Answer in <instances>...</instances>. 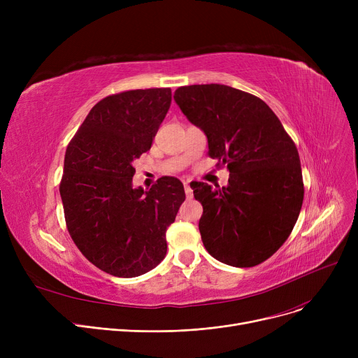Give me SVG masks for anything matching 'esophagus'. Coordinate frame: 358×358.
I'll return each mask as SVG.
<instances>
[{"instance_id":"1","label":"esophagus","mask_w":358,"mask_h":358,"mask_svg":"<svg viewBox=\"0 0 358 358\" xmlns=\"http://www.w3.org/2000/svg\"><path fill=\"white\" fill-rule=\"evenodd\" d=\"M184 190H185V196H187V199H192V197H193V190H192L190 181H185V182H184Z\"/></svg>"}]
</instances>
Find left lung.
Returning a JSON list of instances; mask_svg holds the SVG:
<instances>
[{"instance_id":"obj_1","label":"left lung","mask_w":358,"mask_h":358,"mask_svg":"<svg viewBox=\"0 0 358 358\" xmlns=\"http://www.w3.org/2000/svg\"><path fill=\"white\" fill-rule=\"evenodd\" d=\"M174 100L208 136L209 157L227 164V187L196 182L208 252L232 267L270 258L293 231L303 203L297 148L274 111L250 92L222 84L180 87Z\"/></svg>"}]
</instances>
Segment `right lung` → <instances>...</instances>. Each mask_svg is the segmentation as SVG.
Segmentation results:
<instances>
[{
	"mask_svg": "<svg viewBox=\"0 0 358 358\" xmlns=\"http://www.w3.org/2000/svg\"><path fill=\"white\" fill-rule=\"evenodd\" d=\"M171 106V90L113 94L91 108L69 142L59 192L68 232L94 266L138 277L166 254V228L185 200L182 182L162 177L134 189V161L150 149Z\"/></svg>",
	"mask_w": 358,
	"mask_h": 358,
	"instance_id": "add662e5",
	"label": "right lung"
}]
</instances>
